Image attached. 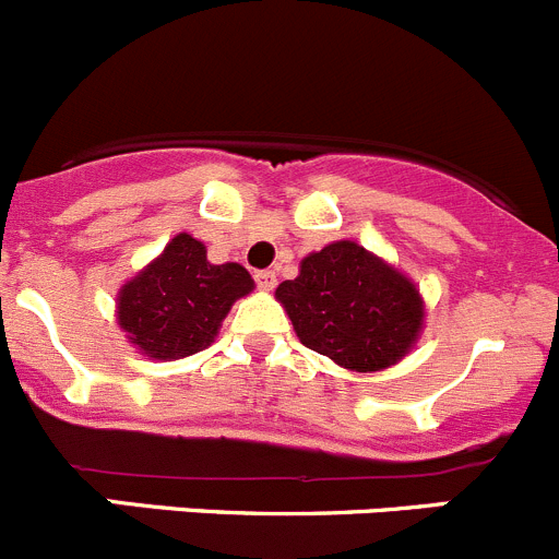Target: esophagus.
Returning <instances> with one entry per match:
<instances>
[{"label":"esophagus","instance_id":"1","mask_svg":"<svg viewBox=\"0 0 559 559\" xmlns=\"http://www.w3.org/2000/svg\"><path fill=\"white\" fill-rule=\"evenodd\" d=\"M254 280H258L260 290H274V285H276L274 271H258V274H254Z\"/></svg>","mask_w":559,"mask_h":559}]
</instances>
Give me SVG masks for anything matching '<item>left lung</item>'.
<instances>
[{"label": "left lung", "mask_w": 559, "mask_h": 559, "mask_svg": "<svg viewBox=\"0 0 559 559\" xmlns=\"http://www.w3.org/2000/svg\"><path fill=\"white\" fill-rule=\"evenodd\" d=\"M307 348L356 373L397 365L425 326L412 276L356 241H332L274 290Z\"/></svg>", "instance_id": "left-lung-1"}]
</instances>
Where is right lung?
<instances>
[{
	"mask_svg": "<svg viewBox=\"0 0 559 559\" xmlns=\"http://www.w3.org/2000/svg\"><path fill=\"white\" fill-rule=\"evenodd\" d=\"M252 290L241 263L214 265L203 241L178 233L117 290L115 318L142 356L173 362L209 348L230 307Z\"/></svg>",
	"mask_w": 559,
	"mask_h": 559,
	"instance_id": "right-lung-1",
	"label": "right lung"
}]
</instances>
